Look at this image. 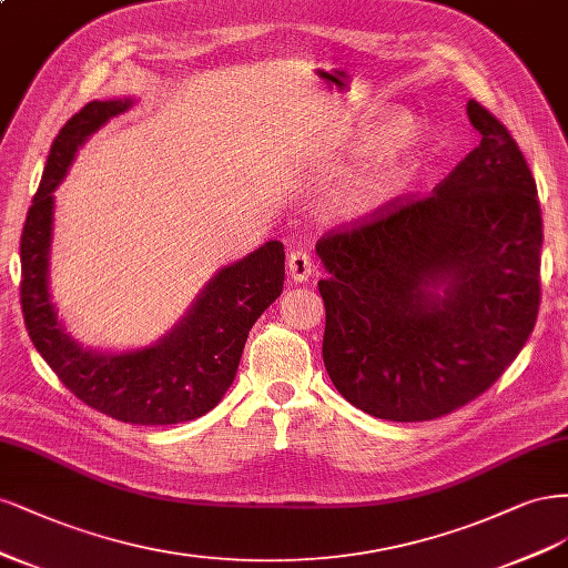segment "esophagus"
I'll list each match as a JSON object with an SVG mask.
<instances>
[{
	"instance_id": "obj_1",
	"label": "esophagus",
	"mask_w": 568,
	"mask_h": 568,
	"mask_svg": "<svg viewBox=\"0 0 568 568\" xmlns=\"http://www.w3.org/2000/svg\"><path fill=\"white\" fill-rule=\"evenodd\" d=\"M287 268H290V278L295 283H304L311 278V254L306 250H292L287 254Z\"/></svg>"
}]
</instances>
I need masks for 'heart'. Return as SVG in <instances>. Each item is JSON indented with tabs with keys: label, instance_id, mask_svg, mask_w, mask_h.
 Wrapping results in <instances>:
<instances>
[{
	"label": "heart",
	"instance_id": "b5f03b06",
	"mask_svg": "<svg viewBox=\"0 0 568 568\" xmlns=\"http://www.w3.org/2000/svg\"><path fill=\"white\" fill-rule=\"evenodd\" d=\"M356 143L365 153L375 151L352 189L356 212H375L389 205L413 184L432 151L425 126H400V118H384L363 126Z\"/></svg>",
	"mask_w": 568,
	"mask_h": 568
}]
</instances>
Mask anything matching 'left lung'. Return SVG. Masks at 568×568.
<instances>
[{
  "label": "left lung",
  "instance_id": "8db88e82",
  "mask_svg": "<svg viewBox=\"0 0 568 568\" xmlns=\"http://www.w3.org/2000/svg\"><path fill=\"white\" fill-rule=\"evenodd\" d=\"M477 149L425 197H396L316 243L327 278L323 363L379 419L425 423L484 394L524 349L540 306L536 179L477 101Z\"/></svg>",
  "mask_w": 568,
  "mask_h": 568
}]
</instances>
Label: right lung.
Returning a JSON list of instances; mask_svg holds the SVG:
<instances>
[{
	"instance_id": "add662e5",
	"label": "right lung",
	"mask_w": 568,
	"mask_h": 568,
	"mask_svg": "<svg viewBox=\"0 0 568 568\" xmlns=\"http://www.w3.org/2000/svg\"><path fill=\"white\" fill-rule=\"evenodd\" d=\"M134 101H91L53 139L21 235V308L34 349L82 404L130 425H176L212 410L235 377L245 339L285 281L283 243L271 241L222 268L172 333L136 352L84 349L49 300L53 189L78 145Z\"/></svg>"
}]
</instances>
